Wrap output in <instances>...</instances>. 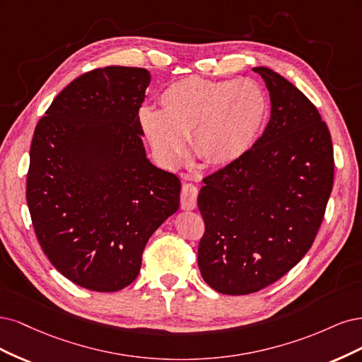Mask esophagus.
I'll return each mask as SVG.
<instances>
[{
    "label": "esophagus",
    "instance_id": "obj_1",
    "mask_svg": "<svg viewBox=\"0 0 362 362\" xmlns=\"http://www.w3.org/2000/svg\"><path fill=\"white\" fill-rule=\"evenodd\" d=\"M197 195H198V188L194 183H183L182 195H180L182 209H185V211H192V209H195Z\"/></svg>",
    "mask_w": 362,
    "mask_h": 362
}]
</instances>
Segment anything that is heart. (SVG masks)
I'll use <instances>...</instances> for the list:
<instances>
[{
    "label": "heart",
    "instance_id": "1",
    "mask_svg": "<svg viewBox=\"0 0 362 362\" xmlns=\"http://www.w3.org/2000/svg\"><path fill=\"white\" fill-rule=\"evenodd\" d=\"M162 111L139 110L138 120L156 156L176 164L191 136L195 156L207 167L239 160L260 136L269 111L266 93L252 79L188 76L160 95Z\"/></svg>",
    "mask_w": 362,
    "mask_h": 362
}]
</instances>
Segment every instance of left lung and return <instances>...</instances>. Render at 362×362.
<instances>
[{
  "label": "left lung",
  "mask_w": 362,
  "mask_h": 362,
  "mask_svg": "<svg viewBox=\"0 0 362 362\" xmlns=\"http://www.w3.org/2000/svg\"><path fill=\"white\" fill-rule=\"evenodd\" d=\"M271 95L263 135L239 160L203 179L198 267L224 295H248L286 275L311 248L334 183V148L314 103L286 78L254 67Z\"/></svg>",
  "instance_id": "1"
}]
</instances>
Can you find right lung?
<instances>
[{
  "label": "right lung",
  "mask_w": 362,
  "mask_h": 362,
  "mask_svg": "<svg viewBox=\"0 0 362 362\" xmlns=\"http://www.w3.org/2000/svg\"><path fill=\"white\" fill-rule=\"evenodd\" d=\"M150 74L108 66L60 91L34 129L27 204L55 269L95 291L138 276L155 230L179 209L180 180L146 156L138 111Z\"/></svg>",
  "instance_id": "add662e5"
}]
</instances>
